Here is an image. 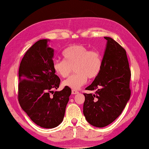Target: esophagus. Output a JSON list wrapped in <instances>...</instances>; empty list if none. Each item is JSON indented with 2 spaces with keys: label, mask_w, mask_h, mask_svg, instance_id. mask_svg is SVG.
<instances>
[{
  "label": "esophagus",
  "mask_w": 149,
  "mask_h": 149,
  "mask_svg": "<svg viewBox=\"0 0 149 149\" xmlns=\"http://www.w3.org/2000/svg\"><path fill=\"white\" fill-rule=\"evenodd\" d=\"M77 93H79V92H78L77 90H74V89H73V90H72V95H76V94H77Z\"/></svg>",
  "instance_id": "1"
}]
</instances>
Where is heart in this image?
Returning <instances> with one entry per match:
<instances>
[{"label": "heart", "instance_id": "1", "mask_svg": "<svg viewBox=\"0 0 149 149\" xmlns=\"http://www.w3.org/2000/svg\"><path fill=\"white\" fill-rule=\"evenodd\" d=\"M64 61L55 60L52 63V68L58 76L67 77L72 68L76 72L64 81L63 84L70 88L77 90L84 85L88 78L95 79L100 73L102 59L99 52L89 51L82 45H73L63 52Z\"/></svg>", "mask_w": 149, "mask_h": 149}]
</instances>
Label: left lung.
I'll use <instances>...</instances> for the list:
<instances>
[{
    "label": "left lung",
    "mask_w": 149,
    "mask_h": 149,
    "mask_svg": "<svg viewBox=\"0 0 149 149\" xmlns=\"http://www.w3.org/2000/svg\"><path fill=\"white\" fill-rule=\"evenodd\" d=\"M107 40L100 73L85 89L83 114L94 127H104L122 113L130 97L131 73L126 51L111 37Z\"/></svg>",
    "instance_id": "1"
}]
</instances>
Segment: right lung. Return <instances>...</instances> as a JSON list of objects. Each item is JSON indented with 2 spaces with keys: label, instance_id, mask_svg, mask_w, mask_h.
<instances>
[{
  "label": "right lung",
  "instance_id": "right-lung-1",
  "mask_svg": "<svg viewBox=\"0 0 149 149\" xmlns=\"http://www.w3.org/2000/svg\"><path fill=\"white\" fill-rule=\"evenodd\" d=\"M48 41L38 40L22 58L18 98L22 110L36 125L52 129L63 120L71 89L65 86L51 95L52 89L59 87L61 80L52 68L54 50Z\"/></svg>",
  "mask_w": 149,
  "mask_h": 149
}]
</instances>
